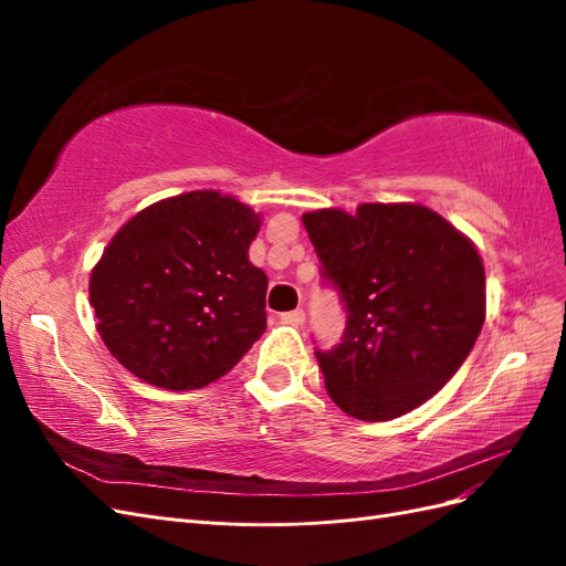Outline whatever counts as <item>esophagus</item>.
Returning <instances> with one entry per match:
<instances>
[{"label": "esophagus", "mask_w": 566, "mask_h": 566, "mask_svg": "<svg viewBox=\"0 0 566 566\" xmlns=\"http://www.w3.org/2000/svg\"><path fill=\"white\" fill-rule=\"evenodd\" d=\"M281 321H283V323H290V325H302V323H304V312H302V310L285 312V314H281Z\"/></svg>", "instance_id": "esophagus-1"}]
</instances>
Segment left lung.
<instances>
[{
	"label": "left lung",
	"mask_w": 566,
	"mask_h": 566,
	"mask_svg": "<svg viewBox=\"0 0 566 566\" xmlns=\"http://www.w3.org/2000/svg\"><path fill=\"white\" fill-rule=\"evenodd\" d=\"M347 306V328L316 352L331 399L380 422L418 408L472 352L486 316L484 262L470 238L420 202H364L304 212Z\"/></svg>",
	"instance_id": "obj_1"
}]
</instances>
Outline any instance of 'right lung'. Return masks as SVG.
<instances>
[{"instance_id":"right-lung-1","label":"right lung","mask_w":566,"mask_h":566,"mask_svg":"<svg viewBox=\"0 0 566 566\" xmlns=\"http://www.w3.org/2000/svg\"><path fill=\"white\" fill-rule=\"evenodd\" d=\"M262 217L219 191H188L125 221L92 269L108 352L172 391L227 375L266 328V273L248 260Z\"/></svg>"}]
</instances>
